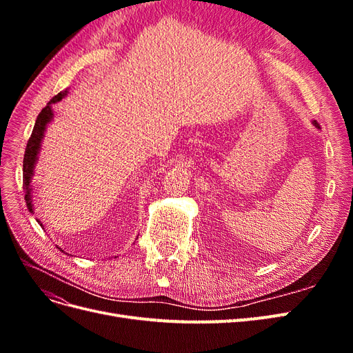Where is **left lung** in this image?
Returning <instances> with one entry per match:
<instances>
[{
  "label": "left lung",
  "instance_id": "1",
  "mask_svg": "<svg viewBox=\"0 0 353 353\" xmlns=\"http://www.w3.org/2000/svg\"><path fill=\"white\" fill-rule=\"evenodd\" d=\"M315 125H316V126H318V123H316V122H315Z\"/></svg>",
  "mask_w": 353,
  "mask_h": 353
}]
</instances>
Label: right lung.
Here are the masks:
<instances>
[{
    "label": "right lung",
    "mask_w": 353,
    "mask_h": 353,
    "mask_svg": "<svg viewBox=\"0 0 353 353\" xmlns=\"http://www.w3.org/2000/svg\"><path fill=\"white\" fill-rule=\"evenodd\" d=\"M66 94H68V91L59 92L57 95H54V97H52L48 101V104L46 105V108L41 110V113L37 117L34 131H32V135H30L29 141H28V145H26L25 157H23V190H25V193H26L25 194L26 205H28V209L30 212H34V209H32V201H30V179H32V175H34V168H35L38 153H39V148H41V141H42V138H44L47 123L52 119L51 104L60 101L63 97H65ZM41 227H42V223H41Z\"/></svg>",
    "instance_id": "1"
}]
</instances>
